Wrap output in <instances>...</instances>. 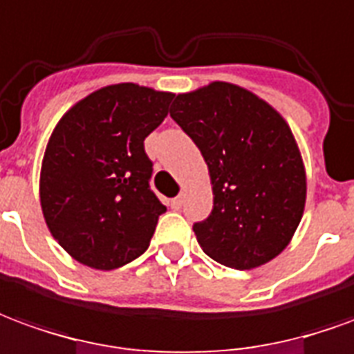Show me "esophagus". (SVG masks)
I'll use <instances>...</instances> for the list:
<instances>
[{
  "label": "esophagus",
  "instance_id": "obj_1",
  "mask_svg": "<svg viewBox=\"0 0 354 354\" xmlns=\"http://www.w3.org/2000/svg\"><path fill=\"white\" fill-rule=\"evenodd\" d=\"M183 204H185V192H181L179 196L171 200V207H175V209H181Z\"/></svg>",
  "mask_w": 354,
  "mask_h": 354
}]
</instances>
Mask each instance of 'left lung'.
<instances>
[{"label":"left lung","mask_w":354,"mask_h":354,"mask_svg":"<svg viewBox=\"0 0 354 354\" xmlns=\"http://www.w3.org/2000/svg\"><path fill=\"white\" fill-rule=\"evenodd\" d=\"M169 114L209 169L213 209L194 223L200 248L238 270L274 259L299 227L307 198L290 125L269 102L227 82L177 95Z\"/></svg>","instance_id":"1"}]
</instances>
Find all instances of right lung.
Segmentation results:
<instances>
[{"label":"right lung","instance_id":"right-lung-1","mask_svg":"<svg viewBox=\"0 0 354 354\" xmlns=\"http://www.w3.org/2000/svg\"><path fill=\"white\" fill-rule=\"evenodd\" d=\"M173 93L106 85L55 125L39 173L53 238L91 269L124 267L147 252L165 205L150 190L145 139L164 122Z\"/></svg>","mask_w":354,"mask_h":354}]
</instances>
